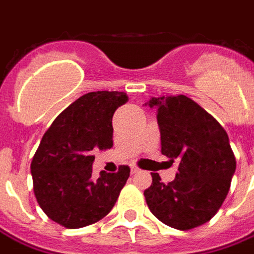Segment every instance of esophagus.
<instances>
[{"instance_id": "obj_1", "label": "esophagus", "mask_w": 254, "mask_h": 254, "mask_svg": "<svg viewBox=\"0 0 254 254\" xmlns=\"http://www.w3.org/2000/svg\"><path fill=\"white\" fill-rule=\"evenodd\" d=\"M130 171H131V174H135V173H138L139 169L135 166V165H130Z\"/></svg>"}]
</instances>
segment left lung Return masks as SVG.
<instances>
[{
    "label": "left lung",
    "instance_id": "1",
    "mask_svg": "<svg viewBox=\"0 0 254 254\" xmlns=\"http://www.w3.org/2000/svg\"><path fill=\"white\" fill-rule=\"evenodd\" d=\"M145 105L157 109L161 151L178 173L165 185L158 173L145 190L147 207L171 228L187 231L204 224L228 195L236 158L224 127L185 95L153 97Z\"/></svg>",
    "mask_w": 254,
    "mask_h": 254
}]
</instances>
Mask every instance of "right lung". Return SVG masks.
Instances as JSON below:
<instances>
[{"mask_svg": "<svg viewBox=\"0 0 254 254\" xmlns=\"http://www.w3.org/2000/svg\"><path fill=\"white\" fill-rule=\"evenodd\" d=\"M127 93H85L67 107L42 137L31 161L34 193L43 212L65 228H81L111 212L130 169L92 179L95 149L113 146L112 119Z\"/></svg>", "mask_w": 254, "mask_h": 254, "instance_id": "add662e5", "label": "right lung"}]
</instances>
